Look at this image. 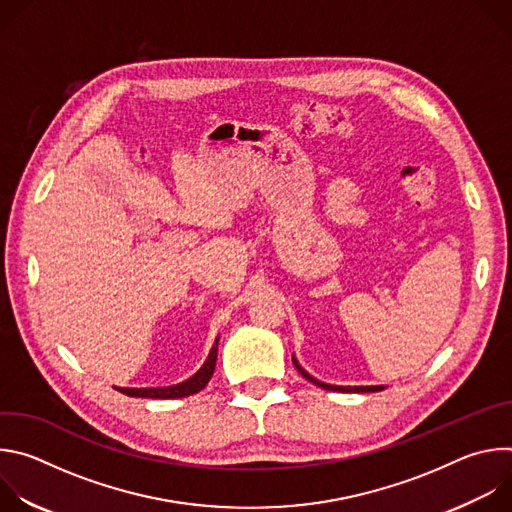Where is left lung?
<instances>
[{
    "mask_svg": "<svg viewBox=\"0 0 512 512\" xmlns=\"http://www.w3.org/2000/svg\"><path fill=\"white\" fill-rule=\"evenodd\" d=\"M294 364H296V369L300 371L302 377H306L310 383H314V385H318V387H322V389H326V391H338V393H377V391H383V389H385V387H381V385H377V387H338V385H326V383L316 381L312 375H308V373L300 367L296 358H294Z\"/></svg>",
    "mask_w": 512,
    "mask_h": 512,
    "instance_id": "8db88e82",
    "label": "left lung"
}]
</instances>
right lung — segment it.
<instances>
[{
    "label": "right lung",
    "instance_id": "obj_1",
    "mask_svg": "<svg viewBox=\"0 0 512 512\" xmlns=\"http://www.w3.org/2000/svg\"><path fill=\"white\" fill-rule=\"evenodd\" d=\"M216 354H218V340L214 342L206 362L202 364V369L192 379H188L180 385L160 387V389H117V391H121L127 397H145V399H182V397H190V395L202 391L208 385V381L214 373V367H216Z\"/></svg>",
    "mask_w": 512,
    "mask_h": 512
}]
</instances>
